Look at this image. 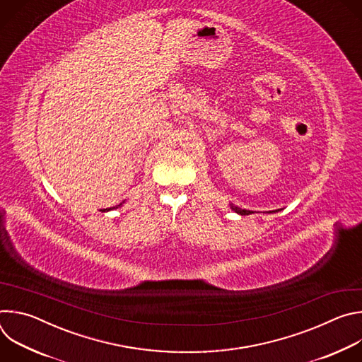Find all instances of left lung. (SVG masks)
Masks as SVG:
<instances>
[{"instance_id": "1", "label": "left lung", "mask_w": 362, "mask_h": 362, "mask_svg": "<svg viewBox=\"0 0 362 362\" xmlns=\"http://www.w3.org/2000/svg\"><path fill=\"white\" fill-rule=\"evenodd\" d=\"M232 209H233L236 214H240V215H250V214H252L250 211L242 209V208H239V206H236V204H233V206H232ZM274 212H275V211H274Z\"/></svg>"}]
</instances>
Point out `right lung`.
Wrapping results in <instances>:
<instances>
[{"instance_id": "obj_1", "label": "right lung", "mask_w": 362, "mask_h": 362, "mask_svg": "<svg viewBox=\"0 0 362 362\" xmlns=\"http://www.w3.org/2000/svg\"><path fill=\"white\" fill-rule=\"evenodd\" d=\"M119 206H120V204H119ZM110 209H112V208H110ZM110 209H105V211H110Z\"/></svg>"}]
</instances>
